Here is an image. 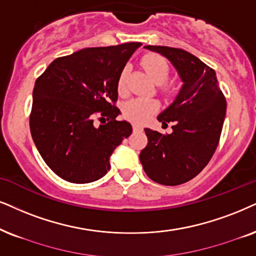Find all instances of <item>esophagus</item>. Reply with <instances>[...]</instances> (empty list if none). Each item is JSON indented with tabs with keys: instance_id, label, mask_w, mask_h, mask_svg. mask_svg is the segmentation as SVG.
I'll return each mask as SVG.
<instances>
[{
	"instance_id": "1",
	"label": "esophagus",
	"mask_w": 256,
	"mask_h": 256,
	"mask_svg": "<svg viewBox=\"0 0 256 256\" xmlns=\"http://www.w3.org/2000/svg\"><path fill=\"white\" fill-rule=\"evenodd\" d=\"M139 130H142V126L137 125V124H134V131H139Z\"/></svg>"
}]
</instances>
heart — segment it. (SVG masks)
<instances>
[{
  "label": "heart",
  "instance_id": "1",
  "mask_svg": "<svg viewBox=\"0 0 256 256\" xmlns=\"http://www.w3.org/2000/svg\"><path fill=\"white\" fill-rule=\"evenodd\" d=\"M143 66L144 68L148 70L154 82L162 84L166 80L168 76H169V64L166 61L164 58L157 54H148V56H144L143 59ZM126 76H128V70L124 68L119 74L118 78V90L119 93H124L126 90ZM158 104L154 99L151 98H134L126 102L124 106H122V112L124 116L131 122H145L148 118L157 111Z\"/></svg>",
  "mask_w": 256,
  "mask_h": 256
}]
</instances>
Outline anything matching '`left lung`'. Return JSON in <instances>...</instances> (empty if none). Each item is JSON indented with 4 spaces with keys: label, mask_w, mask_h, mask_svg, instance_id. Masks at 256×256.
Listing matches in <instances>:
<instances>
[{
    "label": "left lung",
    "mask_w": 256,
    "mask_h": 256,
    "mask_svg": "<svg viewBox=\"0 0 256 256\" xmlns=\"http://www.w3.org/2000/svg\"><path fill=\"white\" fill-rule=\"evenodd\" d=\"M170 61L182 82L177 96L158 114L171 134L144 128L148 145L139 154L145 174L163 186L192 180L212 160L226 118V102L214 70L180 48L144 46Z\"/></svg>",
    "instance_id": "obj_1"
}]
</instances>
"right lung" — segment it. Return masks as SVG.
Returning a JSON list of instances; mask_svg holds the SVG:
<instances>
[{
  "mask_svg": "<svg viewBox=\"0 0 256 256\" xmlns=\"http://www.w3.org/2000/svg\"><path fill=\"white\" fill-rule=\"evenodd\" d=\"M140 42L84 48L58 58L35 82L32 137L41 157L61 178L90 183L110 170V157L132 134L120 110L118 78ZM102 117L96 126L95 116Z\"/></svg>",
  "mask_w": 256,
  "mask_h": 256,
  "instance_id": "obj_1",
  "label": "right lung"
}]
</instances>
